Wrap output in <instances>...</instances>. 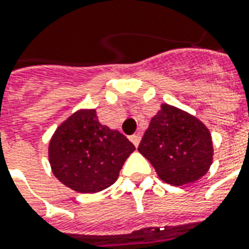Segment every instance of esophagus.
Returning a JSON list of instances; mask_svg holds the SVG:
<instances>
[{
	"mask_svg": "<svg viewBox=\"0 0 249 249\" xmlns=\"http://www.w3.org/2000/svg\"><path fill=\"white\" fill-rule=\"evenodd\" d=\"M129 139H130V142L135 144V147H137V145H139V142H140V140H142V136H140L139 133H136V135H132Z\"/></svg>",
	"mask_w": 249,
	"mask_h": 249,
	"instance_id": "obj_1",
	"label": "esophagus"
}]
</instances>
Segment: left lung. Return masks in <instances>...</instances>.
<instances>
[{
  "label": "left lung",
  "instance_id": "left-lung-1",
  "mask_svg": "<svg viewBox=\"0 0 249 249\" xmlns=\"http://www.w3.org/2000/svg\"><path fill=\"white\" fill-rule=\"evenodd\" d=\"M137 149L159 178L174 186L198 180L213 160L209 129L194 116L167 104L152 117Z\"/></svg>",
  "mask_w": 249,
  "mask_h": 249
}]
</instances>
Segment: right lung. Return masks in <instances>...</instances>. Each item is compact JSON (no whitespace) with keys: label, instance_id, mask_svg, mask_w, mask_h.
<instances>
[{"label":"right lung","instance_id":"1","mask_svg":"<svg viewBox=\"0 0 249 249\" xmlns=\"http://www.w3.org/2000/svg\"><path fill=\"white\" fill-rule=\"evenodd\" d=\"M135 145L98 121L94 109L74 113L55 130L48 148L55 177L78 193L112 186Z\"/></svg>","mask_w":249,"mask_h":249}]
</instances>
